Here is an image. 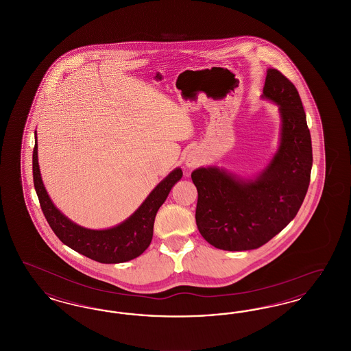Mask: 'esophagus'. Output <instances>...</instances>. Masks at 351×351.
Instances as JSON below:
<instances>
[{
    "label": "esophagus",
    "mask_w": 351,
    "mask_h": 351,
    "mask_svg": "<svg viewBox=\"0 0 351 351\" xmlns=\"http://www.w3.org/2000/svg\"><path fill=\"white\" fill-rule=\"evenodd\" d=\"M186 166L189 168H195L196 166H199V163H200V159H199V156H196V155H191V156H188V159H186Z\"/></svg>",
    "instance_id": "1"
}]
</instances>
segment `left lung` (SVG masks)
<instances>
[{"mask_svg": "<svg viewBox=\"0 0 351 351\" xmlns=\"http://www.w3.org/2000/svg\"><path fill=\"white\" fill-rule=\"evenodd\" d=\"M263 97L282 114L280 146L256 180L243 182L218 168L192 172L197 188L196 223L212 246L254 250L295 218L305 199L312 169V141L296 86L278 69H268Z\"/></svg>", "mask_w": 351, "mask_h": 351, "instance_id": "obj_1", "label": "left lung"}]
</instances>
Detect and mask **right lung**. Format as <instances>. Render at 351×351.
I'll return each instance as SVG.
<instances>
[{
  "label": "right lung",
  "mask_w": 351,
  "mask_h": 351,
  "mask_svg": "<svg viewBox=\"0 0 351 351\" xmlns=\"http://www.w3.org/2000/svg\"><path fill=\"white\" fill-rule=\"evenodd\" d=\"M183 176L180 168L172 171L138 208L133 216L108 230H89L63 216L50 200L38 166V145L33 151L34 186L42 212L52 232L72 250L100 263H122L139 256L150 246L156 212L167 199L171 188Z\"/></svg>",
  "instance_id": "right-lung-1"
}]
</instances>
